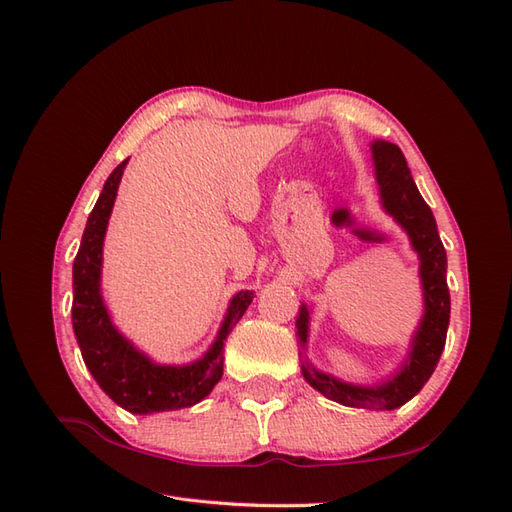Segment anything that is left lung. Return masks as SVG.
Segmentation results:
<instances>
[{"instance_id":"1","label":"left lung","mask_w":512,"mask_h":512,"mask_svg":"<svg viewBox=\"0 0 512 512\" xmlns=\"http://www.w3.org/2000/svg\"><path fill=\"white\" fill-rule=\"evenodd\" d=\"M376 164V179L380 185L382 205L393 218L408 232L414 252L421 258V282L425 297V316L414 333L410 354L401 371L376 386H356L335 380L333 376L316 371L307 361L301 365L303 378L337 404L352 408H374L395 410L404 406L436 369L440 354L446 344L448 318H451V294L446 284V252L438 235L436 218L423 200L421 192L410 175L404 153L393 143L376 141L371 145ZM307 307H299L297 333L301 346L307 342Z\"/></svg>"}]
</instances>
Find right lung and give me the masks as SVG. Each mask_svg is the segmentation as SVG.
<instances>
[{
	"label": "right lung",
	"instance_id": "add662e5",
	"mask_svg": "<svg viewBox=\"0 0 512 512\" xmlns=\"http://www.w3.org/2000/svg\"><path fill=\"white\" fill-rule=\"evenodd\" d=\"M128 160L108 175L94 211L89 213L79 254L72 267V327L83 361L100 389L117 406L132 414H151L190 408L205 399L224 374V339L250 307L254 292L241 290L232 297L228 314L213 346L190 365H156L138 352L115 327L100 294L102 243L111 218L119 181Z\"/></svg>",
	"mask_w": 512,
	"mask_h": 512
}]
</instances>
